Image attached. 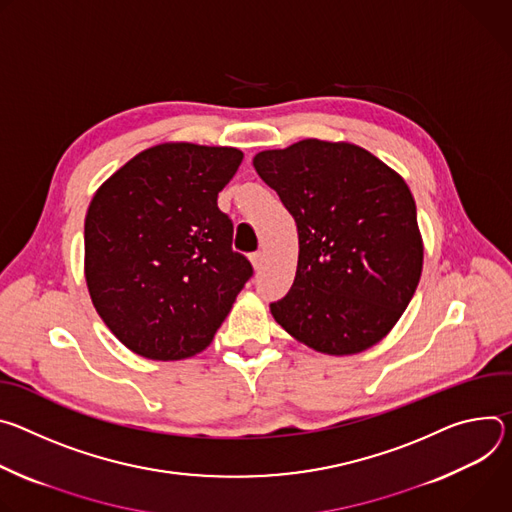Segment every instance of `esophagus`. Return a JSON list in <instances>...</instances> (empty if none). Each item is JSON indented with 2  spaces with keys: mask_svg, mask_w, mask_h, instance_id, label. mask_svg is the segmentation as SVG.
Returning a JSON list of instances; mask_svg holds the SVG:
<instances>
[{
  "mask_svg": "<svg viewBox=\"0 0 512 512\" xmlns=\"http://www.w3.org/2000/svg\"><path fill=\"white\" fill-rule=\"evenodd\" d=\"M250 262H252V266H254V270L258 272L260 268H262V262H264V256L260 254V252H256V254H252L250 256Z\"/></svg>",
  "mask_w": 512,
  "mask_h": 512,
  "instance_id": "1",
  "label": "esophagus"
}]
</instances>
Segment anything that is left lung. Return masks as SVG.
Instances as JSON below:
<instances>
[{"label": "left lung", "instance_id": "left-lung-1", "mask_svg": "<svg viewBox=\"0 0 512 512\" xmlns=\"http://www.w3.org/2000/svg\"><path fill=\"white\" fill-rule=\"evenodd\" d=\"M299 232L295 282L270 305L297 342L327 356L384 339L411 303L423 238L405 179L350 142L307 138L254 156Z\"/></svg>", "mask_w": 512, "mask_h": 512}]
</instances>
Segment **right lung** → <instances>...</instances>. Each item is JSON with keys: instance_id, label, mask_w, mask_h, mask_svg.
<instances>
[{"instance_id": "1", "label": "right lung", "mask_w": 512, "mask_h": 512, "mask_svg": "<svg viewBox=\"0 0 512 512\" xmlns=\"http://www.w3.org/2000/svg\"><path fill=\"white\" fill-rule=\"evenodd\" d=\"M242 158L232 146L162 142L95 191L85 215V282L95 311L130 352L160 362L203 352L252 276L217 207Z\"/></svg>"}]
</instances>
